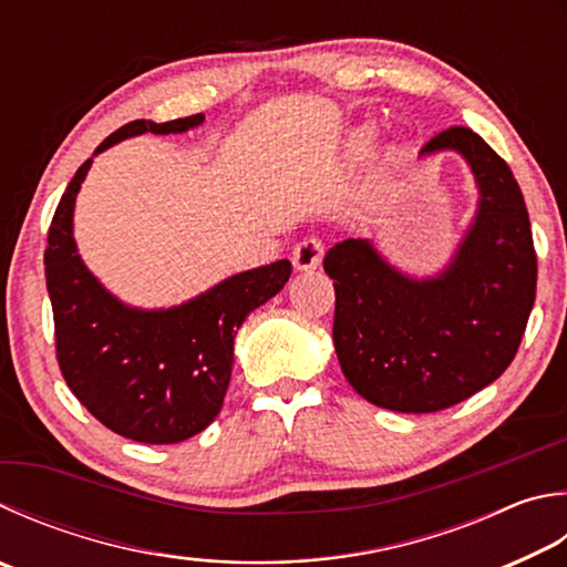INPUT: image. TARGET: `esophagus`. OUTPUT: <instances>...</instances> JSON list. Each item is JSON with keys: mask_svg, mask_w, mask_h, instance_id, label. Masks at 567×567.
I'll return each mask as SVG.
<instances>
[{"mask_svg": "<svg viewBox=\"0 0 567 567\" xmlns=\"http://www.w3.org/2000/svg\"><path fill=\"white\" fill-rule=\"evenodd\" d=\"M322 255H324L322 243H319L317 238H307L295 248L292 262L300 272H310V270H317L319 262H322Z\"/></svg>", "mask_w": 567, "mask_h": 567, "instance_id": "esophagus-1", "label": "esophagus"}]
</instances>
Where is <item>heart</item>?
Segmentation results:
<instances>
[{
	"label": "heart",
	"mask_w": 567,
	"mask_h": 567,
	"mask_svg": "<svg viewBox=\"0 0 567 567\" xmlns=\"http://www.w3.org/2000/svg\"><path fill=\"white\" fill-rule=\"evenodd\" d=\"M367 146H369V133H359V136H354V141H352V148L354 151H367Z\"/></svg>",
	"instance_id": "b5f03b06"
}]
</instances>
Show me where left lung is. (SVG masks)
Listing matches in <instances>:
<instances>
[{"label":"left lung","mask_w":567,"mask_h":567,"mask_svg":"<svg viewBox=\"0 0 567 567\" xmlns=\"http://www.w3.org/2000/svg\"><path fill=\"white\" fill-rule=\"evenodd\" d=\"M449 151L466 161L478 200L436 275L401 272L364 238L324 255L339 367L359 396L401 414L449 409L496 382L535 302L530 220L508 163L463 126L431 138L419 158Z\"/></svg>","instance_id":"8db88e82"}]
</instances>
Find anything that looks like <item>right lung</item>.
I'll return each mask as SVG.
<instances>
[{"label": "right lung", "mask_w": 567, "mask_h": 567, "mask_svg": "<svg viewBox=\"0 0 567 567\" xmlns=\"http://www.w3.org/2000/svg\"><path fill=\"white\" fill-rule=\"evenodd\" d=\"M203 113L168 123L131 121L94 156L143 133L198 128ZM94 158L71 178L49 228L47 290L56 359L69 389L101 424L141 444H178L218 416L233 374V344L245 319L290 280V260L230 275L181 305L143 310L118 300L81 260L74 208Z\"/></svg>", "instance_id": "right-lung-1"}]
</instances>
